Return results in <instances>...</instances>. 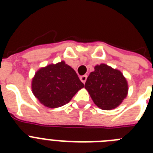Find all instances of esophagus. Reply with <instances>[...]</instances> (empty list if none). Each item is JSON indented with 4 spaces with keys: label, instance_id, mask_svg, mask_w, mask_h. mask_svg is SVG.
Listing matches in <instances>:
<instances>
[{
    "label": "esophagus",
    "instance_id": "obj_1",
    "mask_svg": "<svg viewBox=\"0 0 153 153\" xmlns=\"http://www.w3.org/2000/svg\"><path fill=\"white\" fill-rule=\"evenodd\" d=\"M86 79H87V75L86 74H85V75H82V76H80V80H81L83 83H85L86 81Z\"/></svg>",
    "mask_w": 153,
    "mask_h": 153
}]
</instances>
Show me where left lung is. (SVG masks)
<instances>
[{
	"label": "left lung",
	"instance_id": "8db88e82",
	"mask_svg": "<svg viewBox=\"0 0 153 153\" xmlns=\"http://www.w3.org/2000/svg\"><path fill=\"white\" fill-rule=\"evenodd\" d=\"M85 88L94 104L105 110L118 106L128 94V83L122 73L104 63L94 67Z\"/></svg>",
	"mask_w": 153,
	"mask_h": 153
}]
</instances>
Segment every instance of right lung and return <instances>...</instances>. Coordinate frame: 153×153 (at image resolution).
<instances>
[{
	"label": "right lung",
	"instance_id": "add662e5",
	"mask_svg": "<svg viewBox=\"0 0 153 153\" xmlns=\"http://www.w3.org/2000/svg\"><path fill=\"white\" fill-rule=\"evenodd\" d=\"M83 86L74 70L64 61L40 68L32 81L33 94L48 108L66 105Z\"/></svg>",
	"mask_w": 153,
	"mask_h": 153
}]
</instances>
